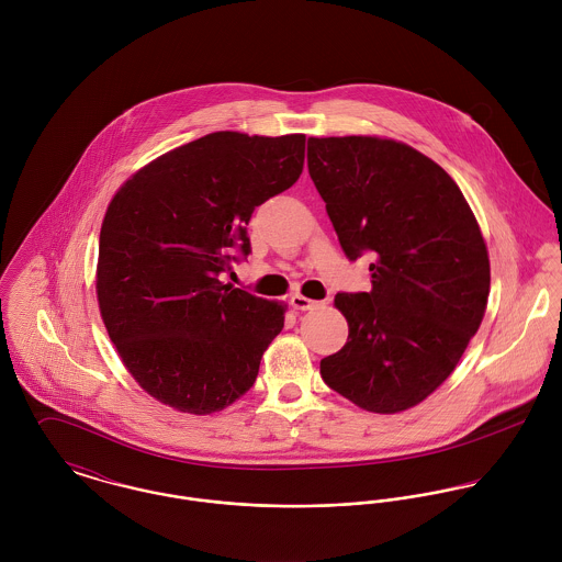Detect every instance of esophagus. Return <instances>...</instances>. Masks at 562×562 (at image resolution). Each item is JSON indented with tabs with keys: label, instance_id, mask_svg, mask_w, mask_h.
<instances>
[{
	"label": "esophagus",
	"instance_id": "34e87169",
	"mask_svg": "<svg viewBox=\"0 0 562 562\" xmlns=\"http://www.w3.org/2000/svg\"><path fill=\"white\" fill-rule=\"evenodd\" d=\"M290 303H292L294 310H301V312H307V310L318 307V301H312V299H307V296H303V294H294V296L290 299Z\"/></svg>",
	"mask_w": 562,
	"mask_h": 562
}]
</instances>
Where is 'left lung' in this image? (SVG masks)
<instances>
[{"instance_id":"obj_1","label":"left lung","mask_w":562,"mask_h":562,"mask_svg":"<svg viewBox=\"0 0 562 562\" xmlns=\"http://www.w3.org/2000/svg\"><path fill=\"white\" fill-rule=\"evenodd\" d=\"M307 166L346 257H374L372 290L335 296L348 341L322 359V381L366 411H406L452 374L481 326L491 270L476 216L404 143L310 138Z\"/></svg>"}]
</instances>
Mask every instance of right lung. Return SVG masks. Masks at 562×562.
Listing matches in <instances>:
<instances>
[{"mask_svg":"<svg viewBox=\"0 0 562 562\" xmlns=\"http://www.w3.org/2000/svg\"><path fill=\"white\" fill-rule=\"evenodd\" d=\"M305 136L214 132L132 175L108 205L97 301L125 368L156 401L207 415L244 396L285 307L225 285L257 205L296 183Z\"/></svg>","mask_w":562,"mask_h":562,"instance_id":"add662e5","label":"right lung"}]
</instances>
